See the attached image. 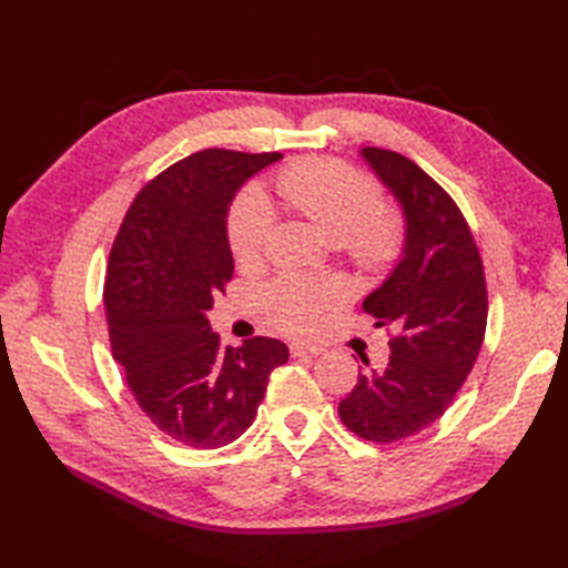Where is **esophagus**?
Instances as JSON below:
<instances>
[{"label":"esophagus","instance_id":"obj_1","mask_svg":"<svg viewBox=\"0 0 568 568\" xmlns=\"http://www.w3.org/2000/svg\"><path fill=\"white\" fill-rule=\"evenodd\" d=\"M291 355L298 357V355H320L324 348L322 346H315V343H291Z\"/></svg>","mask_w":568,"mask_h":568}]
</instances>
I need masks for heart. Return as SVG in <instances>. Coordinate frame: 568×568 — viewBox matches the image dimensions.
<instances>
[{
	"label": "heart",
	"mask_w": 568,
	"mask_h": 568,
	"mask_svg": "<svg viewBox=\"0 0 568 568\" xmlns=\"http://www.w3.org/2000/svg\"><path fill=\"white\" fill-rule=\"evenodd\" d=\"M284 201L307 217L334 242H343L351 261L365 272L388 270L403 251L398 215L379 209V189L359 170L326 159H303L277 175ZM274 230V209L257 184H248L234 199L227 217V236L234 261H261ZM341 298L336 284H315L301 277H282L263 288L261 303L274 326L284 332H311L322 307Z\"/></svg>",
	"instance_id": "1"
}]
</instances>
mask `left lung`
I'll use <instances>...</instances> for the list:
<instances>
[{"label":"left lung","mask_w":568,"mask_h":568,"mask_svg":"<svg viewBox=\"0 0 568 568\" xmlns=\"http://www.w3.org/2000/svg\"><path fill=\"white\" fill-rule=\"evenodd\" d=\"M405 217L398 265L365 298L376 326H395L384 369H363L338 417L372 443H395L432 426L467 379L488 320L484 263L457 203L395 151H359ZM369 367V359H363Z\"/></svg>","instance_id":"obj_1"}]
</instances>
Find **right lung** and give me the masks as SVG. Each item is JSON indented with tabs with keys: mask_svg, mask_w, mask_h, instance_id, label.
Returning a JSON list of instances; mask_svg holds the SVG:
<instances>
[{
	"mask_svg": "<svg viewBox=\"0 0 568 568\" xmlns=\"http://www.w3.org/2000/svg\"><path fill=\"white\" fill-rule=\"evenodd\" d=\"M282 153L205 149L134 196L109 255L104 305L113 359L163 434L222 448L253 424L288 348L255 336L222 348L205 313L234 274L227 213L248 178Z\"/></svg>",
	"mask_w": 568,
	"mask_h": 568,
	"instance_id": "add662e5",
	"label": "right lung"
}]
</instances>
